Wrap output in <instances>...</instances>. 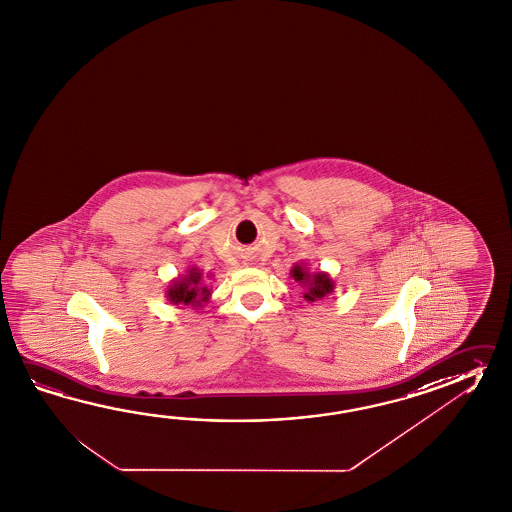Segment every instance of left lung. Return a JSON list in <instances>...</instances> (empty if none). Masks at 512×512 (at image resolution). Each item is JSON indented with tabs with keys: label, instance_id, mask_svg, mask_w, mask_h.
Returning a JSON list of instances; mask_svg holds the SVG:
<instances>
[{
	"label": "left lung",
	"instance_id": "obj_1",
	"mask_svg": "<svg viewBox=\"0 0 512 512\" xmlns=\"http://www.w3.org/2000/svg\"><path fill=\"white\" fill-rule=\"evenodd\" d=\"M292 279L303 288V299L307 303H316L334 292V281L327 272H308L307 262H296L290 270Z\"/></svg>",
	"mask_w": 512,
	"mask_h": 512
}]
</instances>
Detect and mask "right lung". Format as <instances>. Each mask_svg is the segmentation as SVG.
I'll list each match as a JSON object with an SVG mask.
<instances>
[{
	"mask_svg": "<svg viewBox=\"0 0 512 512\" xmlns=\"http://www.w3.org/2000/svg\"><path fill=\"white\" fill-rule=\"evenodd\" d=\"M211 277H213L211 273H207L204 277V273L198 266H189L185 275L172 279L165 290V297L167 301H171L172 305L202 307L211 297V290L205 286V279H211Z\"/></svg>",
	"mask_w": 512,
	"mask_h": 512,
	"instance_id": "right-lung-1",
	"label": "right lung"
}]
</instances>
